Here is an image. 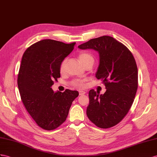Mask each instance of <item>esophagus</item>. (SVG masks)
<instances>
[{
    "instance_id": "esophagus-1",
    "label": "esophagus",
    "mask_w": 157,
    "mask_h": 157,
    "mask_svg": "<svg viewBox=\"0 0 157 157\" xmlns=\"http://www.w3.org/2000/svg\"><path fill=\"white\" fill-rule=\"evenodd\" d=\"M79 95H85V94H86V91H82V90L79 91Z\"/></svg>"
}]
</instances>
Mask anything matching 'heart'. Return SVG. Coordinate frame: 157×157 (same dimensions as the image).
Returning <instances> with one entry per match:
<instances>
[{
    "label": "heart",
    "mask_w": 157,
    "mask_h": 157,
    "mask_svg": "<svg viewBox=\"0 0 157 157\" xmlns=\"http://www.w3.org/2000/svg\"><path fill=\"white\" fill-rule=\"evenodd\" d=\"M78 58L80 63H81L83 66H85L86 63H89L90 62H94V59L90 53L86 52H80L78 55ZM66 63V59H63L62 62L61 64H60L59 66V71L61 73H63L64 71V70H65V65ZM72 85L75 87H83V80L82 79H76L74 80V81L72 82L71 83Z\"/></svg>",
    "instance_id": "heart-1"
}]
</instances>
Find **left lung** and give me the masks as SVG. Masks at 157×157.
<instances>
[{
	"label": "left lung",
	"instance_id": "left-lung-1",
	"mask_svg": "<svg viewBox=\"0 0 157 157\" xmlns=\"http://www.w3.org/2000/svg\"><path fill=\"white\" fill-rule=\"evenodd\" d=\"M79 49L98 52L99 63L95 77L105 83L104 94L91 90L87 115L102 128L118 124L133 103L138 87V70L135 59L128 48L109 36L91 39Z\"/></svg>",
	"mask_w": 157,
	"mask_h": 157
}]
</instances>
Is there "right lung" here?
Segmentation results:
<instances>
[{
  "instance_id": "right-lung-1",
  "label": "right lung",
  "mask_w": 157,
  "mask_h": 157,
  "mask_svg": "<svg viewBox=\"0 0 157 157\" xmlns=\"http://www.w3.org/2000/svg\"><path fill=\"white\" fill-rule=\"evenodd\" d=\"M75 42L65 44L46 39L28 48L22 58L18 87L24 105L38 125L54 130L65 121L77 91L54 92L51 87L60 77L62 62Z\"/></svg>"
}]
</instances>
